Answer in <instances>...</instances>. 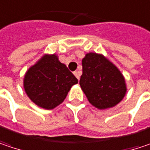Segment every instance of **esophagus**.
<instances>
[{
  "mask_svg": "<svg viewBox=\"0 0 150 150\" xmlns=\"http://www.w3.org/2000/svg\"><path fill=\"white\" fill-rule=\"evenodd\" d=\"M74 75H75V77H76L78 80L80 79V75H81V73H80L79 71H75V72H74Z\"/></svg>",
  "mask_w": 150,
  "mask_h": 150,
  "instance_id": "obj_1",
  "label": "esophagus"
}]
</instances>
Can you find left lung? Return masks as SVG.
<instances>
[{"instance_id": "left-lung-1", "label": "left lung", "mask_w": 150, "mask_h": 150, "mask_svg": "<svg viewBox=\"0 0 150 150\" xmlns=\"http://www.w3.org/2000/svg\"><path fill=\"white\" fill-rule=\"evenodd\" d=\"M80 86L89 103L98 110L113 108L127 91L120 69L103 54L88 52L82 59Z\"/></svg>"}]
</instances>
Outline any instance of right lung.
Wrapping results in <instances>:
<instances>
[{
	"mask_svg": "<svg viewBox=\"0 0 150 150\" xmlns=\"http://www.w3.org/2000/svg\"><path fill=\"white\" fill-rule=\"evenodd\" d=\"M78 80L57 55L44 54L24 75L23 88L31 101L45 110L62 103Z\"/></svg>",
	"mask_w": 150,
	"mask_h": 150,
	"instance_id": "obj_1",
	"label": "right lung"
}]
</instances>
